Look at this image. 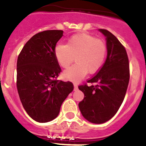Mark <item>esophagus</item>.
<instances>
[{
  "label": "esophagus",
  "instance_id": "obj_1",
  "mask_svg": "<svg viewBox=\"0 0 146 146\" xmlns=\"http://www.w3.org/2000/svg\"><path fill=\"white\" fill-rule=\"evenodd\" d=\"M77 89H78V86H77V83H74V90L77 91Z\"/></svg>",
  "mask_w": 146,
  "mask_h": 146
}]
</instances>
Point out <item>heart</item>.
Listing matches in <instances>:
<instances>
[{"label": "heart", "mask_w": 146, "mask_h": 146, "mask_svg": "<svg viewBox=\"0 0 146 146\" xmlns=\"http://www.w3.org/2000/svg\"><path fill=\"white\" fill-rule=\"evenodd\" d=\"M54 55L58 64L64 69L63 77L72 81L82 80L88 72L93 74L102 67L107 55V46L102 39L89 33H81L73 35L66 44L59 43L54 49Z\"/></svg>", "instance_id": "obj_1"}]
</instances>
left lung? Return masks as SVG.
I'll list each match as a JSON object with an SVG mask.
<instances>
[{
	"mask_svg": "<svg viewBox=\"0 0 146 146\" xmlns=\"http://www.w3.org/2000/svg\"><path fill=\"white\" fill-rule=\"evenodd\" d=\"M99 31L106 36V60L100 70L87 80L90 86L86 82L78 86L85 95L79 103L81 113L94 123H104L118 112L124 99L130 77L128 55L123 45L108 30Z\"/></svg>",
	"mask_w": 146,
	"mask_h": 146,
	"instance_id": "left-lung-1",
	"label": "left lung"
}]
</instances>
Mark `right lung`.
I'll return each instance as SVG.
<instances>
[{
	"label": "right lung",
	"instance_id": "add662e5",
	"mask_svg": "<svg viewBox=\"0 0 146 146\" xmlns=\"http://www.w3.org/2000/svg\"><path fill=\"white\" fill-rule=\"evenodd\" d=\"M63 33L48 30L35 34L18 55L17 88L20 101L29 116L40 123L55 119L74 89L72 82L57 80L61 69L54 49Z\"/></svg>",
	"mask_w": 146,
	"mask_h": 146
}]
</instances>
